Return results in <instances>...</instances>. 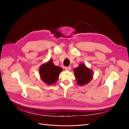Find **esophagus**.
<instances>
[{"label":"esophagus","instance_id":"1","mask_svg":"<svg viewBox=\"0 0 129 129\" xmlns=\"http://www.w3.org/2000/svg\"><path fill=\"white\" fill-rule=\"evenodd\" d=\"M64 69L66 71H70L71 69V66H69V67H65Z\"/></svg>","mask_w":129,"mask_h":129}]
</instances>
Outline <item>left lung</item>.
Listing matches in <instances>:
<instances>
[{"label": "left lung", "instance_id": "1", "mask_svg": "<svg viewBox=\"0 0 129 129\" xmlns=\"http://www.w3.org/2000/svg\"><path fill=\"white\" fill-rule=\"evenodd\" d=\"M74 71L77 83L80 85L87 84L92 77V73L90 69L87 68L84 64H80Z\"/></svg>", "mask_w": 129, "mask_h": 129}]
</instances>
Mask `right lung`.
<instances>
[{
  "label": "right lung",
  "mask_w": 129,
  "mask_h": 129,
  "mask_svg": "<svg viewBox=\"0 0 129 129\" xmlns=\"http://www.w3.org/2000/svg\"><path fill=\"white\" fill-rule=\"evenodd\" d=\"M62 68L56 66L53 63L52 60L48 63L42 64L39 69V73L42 80L47 84H52L57 81Z\"/></svg>",
  "instance_id": "right-lung-1"
}]
</instances>
